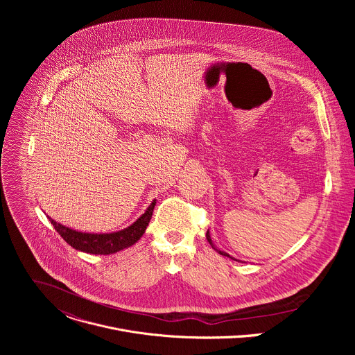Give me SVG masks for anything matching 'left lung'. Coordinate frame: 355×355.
Returning <instances> with one entry per match:
<instances>
[{"label":"left lung","instance_id":"8db88e82","mask_svg":"<svg viewBox=\"0 0 355 355\" xmlns=\"http://www.w3.org/2000/svg\"><path fill=\"white\" fill-rule=\"evenodd\" d=\"M207 239H208V241H209V244L212 245V248H215L218 252H219V254L220 256H225V257H229V259H232V260H236V259H233V257H230L229 254H227V252L226 251H222V250H218L216 247H215V244H214V241H212V239H211V236H209V230L207 232ZM236 261H239V260H236Z\"/></svg>","mask_w":355,"mask_h":355}]
</instances>
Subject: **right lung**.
I'll list each match as a JSON object with an SVG mask.
<instances>
[{
    "mask_svg": "<svg viewBox=\"0 0 355 355\" xmlns=\"http://www.w3.org/2000/svg\"><path fill=\"white\" fill-rule=\"evenodd\" d=\"M156 205V199L148 205L146 212L130 226L126 229L112 232V233H84L73 230L67 226H63L58 223L56 220L50 219L53 227L58 230V233L76 250L89 252V254H114L121 250H125L130 245H133L146 232V227L148 226V222L153 215V209Z\"/></svg>",
    "mask_w": 355,
    "mask_h": 355,
    "instance_id": "right-lung-1",
    "label": "right lung"
}]
</instances>
